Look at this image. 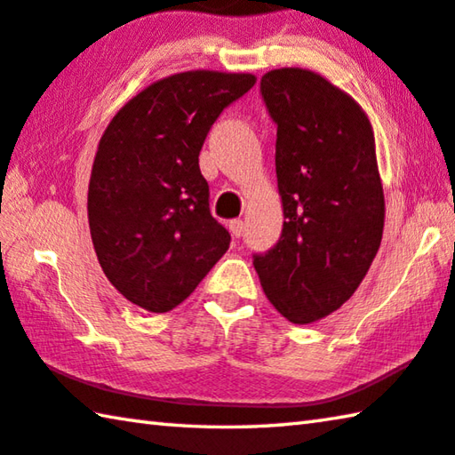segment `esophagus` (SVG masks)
<instances>
[{
  "label": "esophagus",
  "mask_w": 455,
  "mask_h": 455,
  "mask_svg": "<svg viewBox=\"0 0 455 455\" xmlns=\"http://www.w3.org/2000/svg\"><path fill=\"white\" fill-rule=\"evenodd\" d=\"M243 228H245V223L242 220L229 221V232H232L234 237H240L243 234Z\"/></svg>",
  "instance_id": "obj_1"
}]
</instances>
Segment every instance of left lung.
Returning <instances> with one entry per match:
<instances>
[{"instance_id": "8db88e82", "label": "left lung", "mask_w": 455, "mask_h": 455, "mask_svg": "<svg viewBox=\"0 0 455 455\" xmlns=\"http://www.w3.org/2000/svg\"><path fill=\"white\" fill-rule=\"evenodd\" d=\"M259 92L277 125L283 229L253 267L291 323H312L354 296L384 234L376 141L363 109L314 71L274 69Z\"/></svg>"}]
</instances>
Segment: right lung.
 <instances>
[{"instance_id": "obj_1", "label": "right lung", "mask_w": 455, "mask_h": 455, "mask_svg": "<svg viewBox=\"0 0 455 455\" xmlns=\"http://www.w3.org/2000/svg\"><path fill=\"white\" fill-rule=\"evenodd\" d=\"M253 84L251 74L183 71L140 92L103 132L87 218L103 274L132 304L170 312L228 251L232 235L212 218L199 151Z\"/></svg>"}]
</instances>
